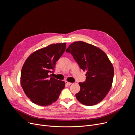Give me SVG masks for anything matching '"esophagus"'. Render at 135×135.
I'll return each instance as SVG.
<instances>
[{
  "instance_id": "1",
  "label": "esophagus",
  "mask_w": 135,
  "mask_h": 135,
  "mask_svg": "<svg viewBox=\"0 0 135 135\" xmlns=\"http://www.w3.org/2000/svg\"><path fill=\"white\" fill-rule=\"evenodd\" d=\"M65 83H66V84L67 85H71V84H72L71 83L69 82V81H65Z\"/></svg>"
}]
</instances>
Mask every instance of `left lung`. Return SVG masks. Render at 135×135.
Returning <instances> with one entry per match:
<instances>
[{
  "mask_svg": "<svg viewBox=\"0 0 135 135\" xmlns=\"http://www.w3.org/2000/svg\"><path fill=\"white\" fill-rule=\"evenodd\" d=\"M83 71L86 80L79 83L80 91L75 95L81 104L92 106L99 104L107 95L112 86L114 68L107 54L92 44L78 41L66 50Z\"/></svg>",
  "mask_w": 135,
  "mask_h": 135,
  "instance_id": "8db88e82",
  "label": "left lung"
}]
</instances>
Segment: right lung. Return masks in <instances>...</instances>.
<instances>
[{
    "mask_svg": "<svg viewBox=\"0 0 135 135\" xmlns=\"http://www.w3.org/2000/svg\"><path fill=\"white\" fill-rule=\"evenodd\" d=\"M66 49V43L52 44L34 52L24 62L20 82L26 95L32 103L46 107L59 99L65 86L49 74Z\"/></svg>",
    "mask_w": 135,
    "mask_h": 135,
    "instance_id": "right-lung-1",
    "label": "right lung"
}]
</instances>
